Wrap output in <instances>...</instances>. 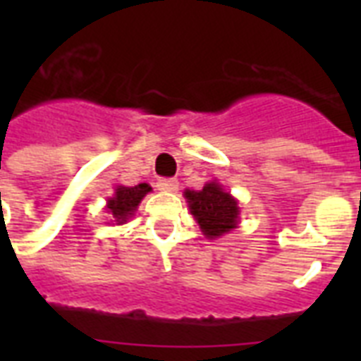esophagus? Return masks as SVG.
<instances>
[{
  "mask_svg": "<svg viewBox=\"0 0 361 361\" xmlns=\"http://www.w3.org/2000/svg\"><path fill=\"white\" fill-rule=\"evenodd\" d=\"M157 187L161 191L174 192L178 191V180H174V178H161V180L157 181Z\"/></svg>",
  "mask_w": 361,
  "mask_h": 361,
  "instance_id": "34e87169",
  "label": "esophagus"
}]
</instances>
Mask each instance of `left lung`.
<instances>
[{"mask_svg": "<svg viewBox=\"0 0 361 361\" xmlns=\"http://www.w3.org/2000/svg\"><path fill=\"white\" fill-rule=\"evenodd\" d=\"M185 198L204 236H223L236 226L238 202L221 189L219 183H208L202 191H187Z\"/></svg>", "mask_w": 361, "mask_h": 361, "instance_id": "1", "label": "left lung"}]
</instances>
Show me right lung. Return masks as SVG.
Listing matches in <instances>:
<instances>
[{"instance_id":"1","label":"right lung","mask_w":361,"mask_h":361,"mask_svg":"<svg viewBox=\"0 0 361 361\" xmlns=\"http://www.w3.org/2000/svg\"><path fill=\"white\" fill-rule=\"evenodd\" d=\"M152 191V187L147 183H138L135 187H118L116 195L109 200V212L118 223H123L133 215L136 206L140 204V200L146 197L147 192Z\"/></svg>"}]
</instances>
